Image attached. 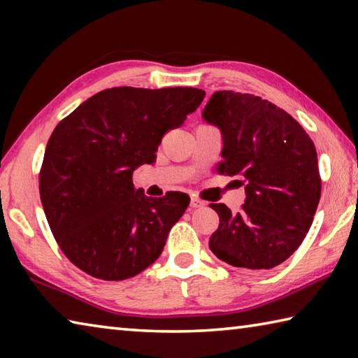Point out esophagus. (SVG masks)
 Listing matches in <instances>:
<instances>
[{"instance_id": "1", "label": "esophagus", "mask_w": 358, "mask_h": 358, "mask_svg": "<svg viewBox=\"0 0 358 358\" xmlns=\"http://www.w3.org/2000/svg\"><path fill=\"white\" fill-rule=\"evenodd\" d=\"M203 202L201 201V199H197V197H191V208H201V207H203Z\"/></svg>"}]
</instances>
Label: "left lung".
I'll list each match as a JSON object with an SVG mask.
<instances>
[{
  "instance_id": "1",
  "label": "left lung",
  "mask_w": 358,
  "mask_h": 358,
  "mask_svg": "<svg viewBox=\"0 0 358 358\" xmlns=\"http://www.w3.org/2000/svg\"><path fill=\"white\" fill-rule=\"evenodd\" d=\"M203 118L222 134L216 172L238 177L246 191L238 213L210 203L220 216L210 250L240 268H273L296 251L316 215L322 189L316 147L299 121L254 94L216 92Z\"/></svg>"
}]
</instances>
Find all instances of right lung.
<instances>
[{
  "mask_svg": "<svg viewBox=\"0 0 358 358\" xmlns=\"http://www.w3.org/2000/svg\"><path fill=\"white\" fill-rule=\"evenodd\" d=\"M203 98V90L189 87L107 88L52 132L41 202L58 246L85 273L123 281L161 256L189 196L148 197L132 185V173L153 164L166 132L180 128Z\"/></svg>",
  "mask_w": 358,
  "mask_h": 358,
  "instance_id": "add662e5",
  "label": "right lung"
}]
</instances>
